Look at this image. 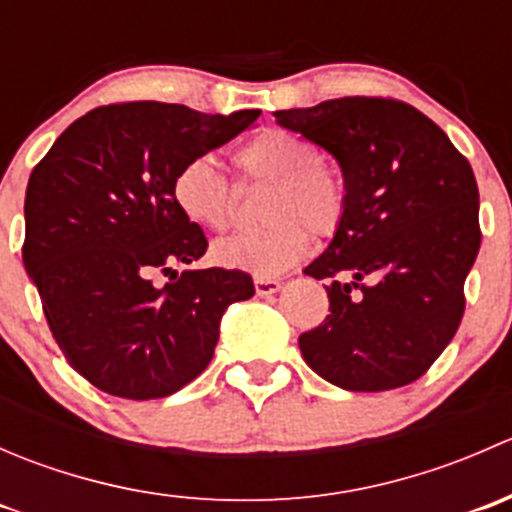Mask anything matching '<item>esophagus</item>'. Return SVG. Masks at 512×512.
I'll return each instance as SVG.
<instances>
[{
	"label": "esophagus",
	"instance_id": "esophagus-1",
	"mask_svg": "<svg viewBox=\"0 0 512 512\" xmlns=\"http://www.w3.org/2000/svg\"><path fill=\"white\" fill-rule=\"evenodd\" d=\"M280 287V280H275V277H255L257 297H272L275 292H280Z\"/></svg>",
	"mask_w": 512,
	"mask_h": 512
}]
</instances>
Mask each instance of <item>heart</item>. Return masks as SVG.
<instances>
[{"label": "heart", "instance_id": "b5f03b06", "mask_svg": "<svg viewBox=\"0 0 512 512\" xmlns=\"http://www.w3.org/2000/svg\"><path fill=\"white\" fill-rule=\"evenodd\" d=\"M242 183L270 185L262 230L240 232L215 245L220 265L275 277L304 260L309 232L337 235L349 210V185L337 165L322 160L317 143L289 128L267 126L232 151ZM173 203L190 223L223 232L232 225L240 190L210 158H193L175 173Z\"/></svg>", "mask_w": 512, "mask_h": 512}]
</instances>
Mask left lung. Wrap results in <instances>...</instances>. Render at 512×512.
Returning a JSON list of instances; mask_svg holds the SVG:
<instances>
[{
	"instance_id": "obj_1",
	"label": "left lung",
	"mask_w": 512,
	"mask_h": 512,
	"mask_svg": "<svg viewBox=\"0 0 512 512\" xmlns=\"http://www.w3.org/2000/svg\"><path fill=\"white\" fill-rule=\"evenodd\" d=\"M342 165L349 210L304 270L327 280L329 314L299 337L304 361L347 391L421 379L461 327L480 250L471 163L399 98L344 96L277 111Z\"/></svg>"
}]
</instances>
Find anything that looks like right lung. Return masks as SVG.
Wrapping results in <instances>:
<instances>
[{"label":"right lung","mask_w":512,"mask_h":512,"mask_svg":"<svg viewBox=\"0 0 512 512\" xmlns=\"http://www.w3.org/2000/svg\"><path fill=\"white\" fill-rule=\"evenodd\" d=\"M260 111L210 116L180 103H108L76 118L34 165L22 260L66 361L96 389L163 399L215 354L227 304L255 294L242 270H185L208 250L173 203L175 173ZM171 282L158 288L155 275Z\"/></svg>","instance_id":"right-lung-1"}]
</instances>
